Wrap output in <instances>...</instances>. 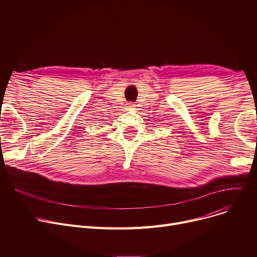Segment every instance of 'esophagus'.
I'll list each match as a JSON object with an SVG mask.
<instances>
[{
  "mask_svg": "<svg viewBox=\"0 0 257 257\" xmlns=\"http://www.w3.org/2000/svg\"><path fill=\"white\" fill-rule=\"evenodd\" d=\"M136 106H137L136 104H129V108H131V109H133V108L136 107Z\"/></svg>",
  "mask_w": 257,
  "mask_h": 257,
  "instance_id": "esophagus-1",
  "label": "esophagus"
}]
</instances>
